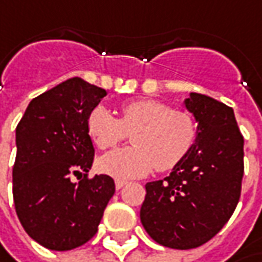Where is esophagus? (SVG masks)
Listing matches in <instances>:
<instances>
[{
    "mask_svg": "<svg viewBox=\"0 0 262 262\" xmlns=\"http://www.w3.org/2000/svg\"><path fill=\"white\" fill-rule=\"evenodd\" d=\"M126 183H127L126 180H121V179H117V180H116V188L121 189V188H123V186H124V185H126Z\"/></svg>",
    "mask_w": 262,
    "mask_h": 262,
    "instance_id": "esophagus-1",
    "label": "esophagus"
}]
</instances>
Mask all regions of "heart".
<instances>
[{
	"label": "heart",
	"instance_id": "1",
	"mask_svg": "<svg viewBox=\"0 0 262 262\" xmlns=\"http://www.w3.org/2000/svg\"><path fill=\"white\" fill-rule=\"evenodd\" d=\"M86 129L99 149L117 145L132 133L133 146L111 151L97 163L102 173L117 179L146 176L155 165L160 171L171 170L183 161L196 139L195 121L189 114L155 99L124 104L120 119L104 105H97L88 114Z\"/></svg>",
	"mask_w": 262,
	"mask_h": 262
}]
</instances>
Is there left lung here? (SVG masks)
Wrapping results in <instances>:
<instances>
[{
	"label": "left lung",
	"instance_id": "8db88e82",
	"mask_svg": "<svg viewBox=\"0 0 262 262\" xmlns=\"http://www.w3.org/2000/svg\"><path fill=\"white\" fill-rule=\"evenodd\" d=\"M185 108L196 121V139L163 180L145 185L141 222L157 244L192 249L208 242L229 222L244 177V136L233 108L190 92Z\"/></svg>",
	"mask_w": 262,
	"mask_h": 262
}]
</instances>
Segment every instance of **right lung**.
Listing matches in <instances>:
<instances>
[{
  "instance_id": "add662e5",
  "label": "right lung",
  "mask_w": 262,
  "mask_h": 262,
  "mask_svg": "<svg viewBox=\"0 0 262 262\" xmlns=\"http://www.w3.org/2000/svg\"><path fill=\"white\" fill-rule=\"evenodd\" d=\"M105 95L80 77L67 79L33 98L16 127V212L26 233L51 251L92 239L114 195L111 177H88L95 148L86 119Z\"/></svg>"
}]
</instances>
